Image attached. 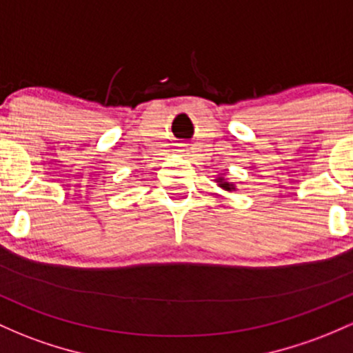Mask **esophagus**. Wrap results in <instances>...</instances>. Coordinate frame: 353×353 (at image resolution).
I'll list each match as a JSON object with an SVG mask.
<instances>
[{
  "label": "esophagus",
  "mask_w": 353,
  "mask_h": 353,
  "mask_svg": "<svg viewBox=\"0 0 353 353\" xmlns=\"http://www.w3.org/2000/svg\"><path fill=\"white\" fill-rule=\"evenodd\" d=\"M179 152H185V147H184V145L181 147V149H179Z\"/></svg>",
  "instance_id": "1"
}]
</instances>
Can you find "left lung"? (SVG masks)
Returning <instances> with one entry per match:
<instances>
[{
    "mask_svg": "<svg viewBox=\"0 0 353 353\" xmlns=\"http://www.w3.org/2000/svg\"><path fill=\"white\" fill-rule=\"evenodd\" d=\"M218 183H219L221 188H223V189H226V191H233V189H234V185H233V184L226 183V181H224V179H221V177H218Z\"/></svg>",
    "mask_w": 353,
    "mask_h": 353,
    "instance_id": "1",
    "label": "left lung"
}]
</instances>
